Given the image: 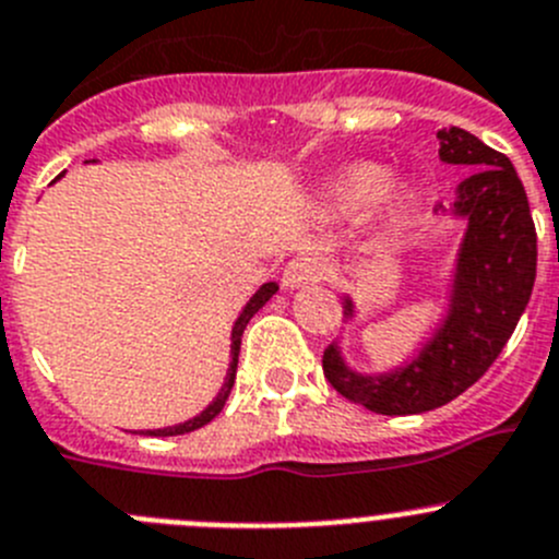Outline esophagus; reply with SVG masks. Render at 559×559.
I'll use <instances>...</instances> for the list:
<instances>
[{"label":"esophagus","instance_id":"obj_1","mask_svg":"<svg viewBox=\"0 0 559 559\" xmlns=\"http://www.w3.org/2000/svg\"><path fill=\"white\" fill-rule=\"evenodd\" d=\"M322 264L317 262L314 255H297L286 264L284 270V284L286 286H306V284H317L322 278Z\"/></svg>","mask_w":559,"mask_h":559}]
</instances>
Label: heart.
<instances>
[{"instance_id": "b5f03b06", "label": "heart", "mask_w": 559, "mask_h": 559, "mask_svg": "<svg viewBox=\"0 0 559 559\" xmlns=\"http://www.w3.org/2000/svg\"><path fill=\"white\" fill-rule=\"evenodd\" d=\"M385 187V170L380 165H350V168L338 170L328 185V198L336 203L338 209H358L378 198ZM391 209L394 212H405L414 203V190L408 185H391L385 190Z\"/></svg>"}]
</instances>
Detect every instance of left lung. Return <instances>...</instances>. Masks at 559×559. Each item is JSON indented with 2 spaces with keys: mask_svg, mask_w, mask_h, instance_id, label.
Returning a JSON list of instances; mask_svg holds the SVG:
<instances>
[{
  "mask_svg": "<svg viewBox=\"0 0 559 559\" xmlns=\"http://www.w3.org/2000/svg\"><path fill=\"white\" fill-rule=\"evenodd\" d=\"M438 140L447 165L477 168L457 187L455 215L468 217V228L444 328L414 364L380 378L350 372L333 344L322 356V372L344 400L383 416L425 414L461 397L497 361L535 286L538 234L510 159L466 129H441Z\"/></svg>",
  "mask_w": 559,
  "mask_h": 559,
  "instance_id": "left-lung-1",
  "label": "left lung"
}]
</instances>
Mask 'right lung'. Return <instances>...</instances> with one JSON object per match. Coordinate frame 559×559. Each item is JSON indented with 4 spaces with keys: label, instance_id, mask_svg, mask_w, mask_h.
Wrapping results in <instances>:
<instances>
[{
    "label": "right lung",
    "instance_id": "obj_1",
    "mask_svg": "<svg viewBox=\"0 0 559 559\" xmlns=\"http://www.w3.org/2000/svg\"><path fill=\"white\" fill-rule=\"evenodd\" d=\"M275 292H278V284H264L262 289H259L253 297H250V304L245 306V311H242V314H239V320L234 322V331H231V369H228L226 385H223V389H221V394H217V397H215V403L209 405V408L203 411L201 416H195V419L185 421V425L165 427V430H148V436H185V432L198 430V427H203V425H206V421H212L217 414H221L223 405H226V400H228V394H231L234 378H237V356H239V344H242L245 325H248L250 317H253L255 311L262 309V306L267 304V300L275 295Z\"/></svg>",
    "mask_w": 559,
    "mask_h": 559
}]
</instances>
